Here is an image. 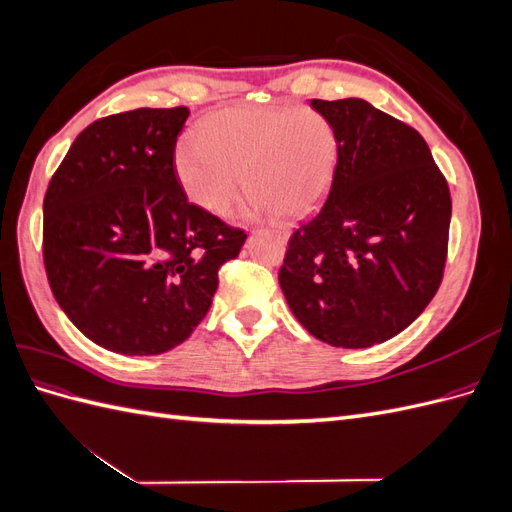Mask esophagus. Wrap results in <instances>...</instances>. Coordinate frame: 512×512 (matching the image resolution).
Wrapping results in <instances>:
<instances>
[{"mask_svg":"<svg viewBox=\"0 0 512 512\" xmlns=\"http://www.w3.org/2000/svg\"><path fill=\"white\" fill-rule=\"evenodd\" d=\"M273 232H275V235L280 237L282 241H286V239H288V230H286V228H273Z\"/></svg>","mask_w":512,"mask_h":512,"instance_id":"34e87169","label":"esophagus"}]
</instances>
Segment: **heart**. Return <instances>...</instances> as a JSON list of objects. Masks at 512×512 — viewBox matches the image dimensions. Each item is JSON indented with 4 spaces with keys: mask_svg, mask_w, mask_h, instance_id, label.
<instances>
[{
    "mask_svg": "<svg viewBox=\"0 0 512 512\" xmlns=\"http://www.w3.org/2000/svg\"><path fill=\"white\" fill-rule=\"evenodd\" d=\"M335 160L337 134L314 108L237 106L183 138L175 173L185 196L209 213H226L245 183L252 213L299 218L320 200Z\"/></svg>",
    "mask_w": 512,
    "mask_h": 512,
    "instance_id": "heart-1",
    "label": "heart"
}]
</instances>
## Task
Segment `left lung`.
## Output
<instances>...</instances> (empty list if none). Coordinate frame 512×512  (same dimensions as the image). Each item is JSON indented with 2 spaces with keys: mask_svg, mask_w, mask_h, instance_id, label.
<instances>
[{
  "mask_svg": "<svg viewBox=\"0 0 512 512\" xmlns=\"http://www.w3.org/2000/svg\"><path fill=\"white\" fill-rule=\"evenodd\" d=\"M337 134L331 190L292 232L280 286L303 327L337 348L395 337L438 292L451 192L425 138L361 98L312 100Z\"/></svg>",
  "mask_w": 512,
  "mask_h": 512,
  "instance_id": "obj_1",
  "label": "left lung"
}]
</instances>
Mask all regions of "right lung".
Here are the masks:
<instances>
[{
  "instance_id": "right-lung-1",
  "label": "right lung",
  "mask_w": 512,
  "mask_h": 512,
  "mask_svg": "<svg viewBox=\"0 0 512 512\" xmlns=\"http://www.w3.org/2000/svg\"><path fill=\"white\" fill-rule=\"evenodd\" d=\"M190 111L136 108L87 126L44 196L42 256L51 290L91 342L162 354L192 335L218 271L247 235L188 203L175 145Z\"/></svg>"
}]
</instances>
